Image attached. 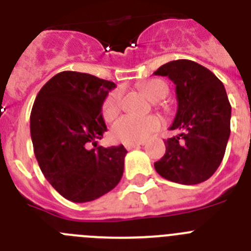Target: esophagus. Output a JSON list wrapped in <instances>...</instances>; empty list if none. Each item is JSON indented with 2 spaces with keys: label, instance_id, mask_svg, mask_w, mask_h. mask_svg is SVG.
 <instances>
[{
  "label": "esophagus",
  "instance_id": "obj_1",
  "mask_svg": "<svg viewBox=\"0 0 251 251\" xmlns=\"http://www.w3.org/2000/svg\"><path fill=\"white\" fill-rule=\"evenodd\" d=\"M141 145H143V142H139V143H127V145H126V148L129 151V150H133V148L139 147Z\"/></svg>",
  "mask_w": 251,
  "mask_h": 251
}]
</instances>
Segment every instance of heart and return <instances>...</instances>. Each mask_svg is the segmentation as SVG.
Masks as SVG:
<instances>
[{
	"label": "heart",
	"instance_id": "heart-1",
	"mask_svg": "<svg viewBox=\"0 0 251 251\" xmlns=\"http://www.w3.org/2000/svg\"><path fill=\"white\" fill-rule=\"evenodd\" d=\"M146 94L152 100L158 101L165 99L168 95V85L163 80L153 79L142 85ZM122 108V93L121 90H113L108 94L103 101L101 114L105 121H113L119 114ZM162 126V121L157 115L150 117H133L124 115L115 122L112 128V138L121 143H138L158 130Z\"/></svg>",
	"mask_w": 251,
	"mask_h": 251
}]
</instances>
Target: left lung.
<instances>
[{"label": "left lung", "mask_w": 251, "mask_h": 251, "mask_svg": "<svg viewBox=\"0 0 251 251\" xmlns=\"http://www.w3.org/2000/svg\"><path fill=\"white\" fill-rule=\"evenodd\" d=\"M154 75L168 76L176 85L178 106L165 141L166 153L154 163L163 178L182 185L208 179L220 166L230 137L231 105L224 84L205 66L191 60H175Z\"/></svg>", "instance_id": "1"}]
</instances>
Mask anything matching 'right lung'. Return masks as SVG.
<instances>
[{
	"mask_svg": "<svg viewBox=\"0 0 251 251\" xmlns=\"http://www.w3.org/2000/svg\"><path fill=\"white\" fill-rule=\"evenodd\" d=\"M114 88L113 81L94 75L61 72L35 99L30 115L35 157L49 183L66 200H97L123 176V145L90 148L106 130L101 106Z\"/></svg>",
	"mask_w": 251,
	"mask_h": 251,
	"instance_id": "obj_1",
	"label": "right lung"
}]
</instances>
